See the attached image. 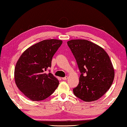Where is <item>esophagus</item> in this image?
<instances>
[{
	"label": "esophagus",
	"mask_w": 127,
	"mask_h": 127,
	"mask_svg": "<svg viewBox=\"0 0 127 127\" xmlns=\"http://www.w3.org/2000/svg\"><path fill=\"white\" fill-rule=\"evenodd\" d=\"M62 79L63 80H66L67 79V76H66V77H62Z\"/></svg>",
	"instance_id": "esophagus-1"
}]
</instances>
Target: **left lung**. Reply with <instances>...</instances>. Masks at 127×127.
Returning a JSON list of instances; mask_svg holds the SVG:
<instances>
[{
    "label": "left lung",
    "instance_id": "8db88e82",
    "mask_svg": "<svg viewBox=\"0 0 127 127\" xmlns=\"http://www.w3.org/2000/svg\"><path fill=\"white\" fill-rule=\"evenodd\" d=\"M67 43L81 73L79 84L73 90L74 94L86 102L98 100L110 88L114 80V68L108 54L87 40H71Z\"/></svg>",
    "mask_w": 127,
    "mask_h": 127
}]
</instances>
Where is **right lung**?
Wrapping results in <instances>:
<instances>
[{
	"label": "right lung",
	"instance_id": "add662e5",
	"mask_svg": "<svg viewBox=\"0 0 127 127\" xmlns=\"http://www.w3.org/2000/svg\"><path fill=\"white\" fill-rule=\"evenodd\" d=\"M62 41L44 40L31 46L22 53L14 70L15 82L19 90L29 99L44 100L53 94L59 81L46 71L51 66L52 58Z\"/></svg>",
	"mask_w": 127,
	"mask_h": 127
}]
</instances>
